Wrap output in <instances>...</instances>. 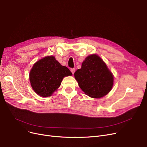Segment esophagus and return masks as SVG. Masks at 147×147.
Returning a JSON list of instances; mask_svg holds the SVG:
<instances>
[{
  "instance_id": "esophagus-1",
  "label": "esophagus",
  "mask_w": 147,
  "mask_h": 147,
  "mask_svg": "<svg viewBox=\"0 0 147 147\" xmlns=\"http://www.w3.org/2000/svg\"><path fill=\"white\" fill-rule=\"evenodd\" d=\"M75 70H76L75 68H71V73H73V74H74V72H75Z\"/></svg>"
}]
</instances>
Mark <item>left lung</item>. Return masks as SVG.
<instances>
[{
	"label": "left lung",
	"mask_w": 147,
	"mask_h": 147,
	"mask_svg": "<svg viewBox=\"0 0 147 147\" xmlns=\"http://www.w3.org/2000/svg\"><path fill=\"white\" fill-rule=\"evenodd\" d=\"M74 77L82 90L92 98L106 95L113 85V74L102 59L95 54L86 58Z\"/></svg>",
	"instance_id": "1"
}]
</instances>
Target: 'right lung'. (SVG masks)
Listing matches in <instances>:
<instances>
[{"label":"right lung","instance_id":"1","mask_svg":"<svg viewBox=\"0 0 147 147\" xmlns=\"http://www.w3.org/2000/svg\"><path fill=\"white\" fill-rule=\"evenodd\" d=\"M72 73L65 66L61 65L55 57H46L34 64L30 73V81L37 94L48 97L61 85L65 76Z\"/></svg>","mask_w":147,"mask_h":147}]
</instances>
